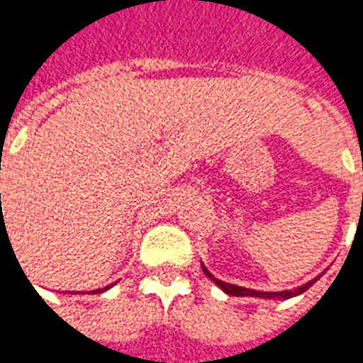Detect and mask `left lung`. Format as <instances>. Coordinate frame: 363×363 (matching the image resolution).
<instances>
[{"instance_id":"1","label":"left lung","mask_w":363,"mask_h":363,"mask_svg":"<svg viewBox=\"0 0 363 363\" xmlns=\"http://www.w3.org/2000/svg\"><path fill=\"white\" fill-rule=\"evenodd\" d=\"M206 276L210 278L212 281H216L218 286H220L225 294H229V296H237V297H280V299H288V297H294V296H299V294H303L305 289H309L317 281V278L311 281H307V284H303L301 288L297 289H288V291H257V289H247V288H241V286H235V284H228V281H221L218 280V278H213L212 274L208 272L204 268Z\"/></svg>"}]
</instances>
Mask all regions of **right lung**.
Listing matches in <instances>:
<instances>
[{
    "label": "right lung",
    "mask_w": 363,
    "mask_h": 363,
    "mask_svg": "<svg viewBox=\"0 0 363 363\" xmlns=\"http://www.w3.org/2000/svg\"><path fill=\"white\" fill-rule=\"evenodd\" d=\"M106 288H111V286H106ZM106 288H103V289H106ZM103 289H95L93 294H99V291H103Z\"/></svg>",
    "instance_id": "obj_1"
}]
</instances>
